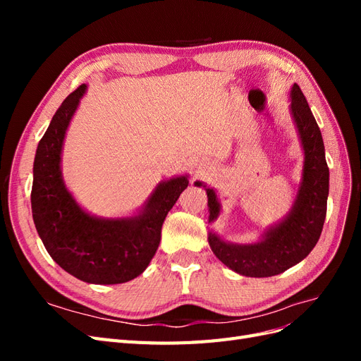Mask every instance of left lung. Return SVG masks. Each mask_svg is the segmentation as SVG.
<instances>
[{"mask_svg": "<svg viewBox=\"0 0 361 361\" xmlns=\"http://www.w3.org/2000/svg\"><path fill=\"white\" fill-rule=\"evenodd\" d=\"M290 110L297 123L304 149L302 182L290 214L276 227L269 228L256 244H227L214 233L207 241L214 255L226 267L247 277L277 276L309 256L321 236L329 199L330 173L325 161L324 141L318 123L298 84L290 90ZM195 185H202L195 182ZM209 221L220 214L215 191L206 188Z\"/></svg>", "mask_w": 361, "mask_h": 361, "instance_id": "1", "label": "left lung"}]
</instances>
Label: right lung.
Wrapping results in <instances>:
<instances>
[{
    "instance_id": "1",
    "label": "right lung",
    "mask_w": 361,
    "mask_h": 361,
    "mask_svg": "<svg viewBox=\"0 0 361 361\" xmlns=\"http://www.w3.org/2000/svg\"><path fill=\"white\" fill-rule=\"evenodd\" d=\"M84 92L82 84L63 101L39 141L32 169V220L49 256L64 271L94 285H117L147 268L161 241L162 223L188 179L159 183L143 212L133 218L102 220L84 212L64 187L60 171L64 134Z\"/></svg>"
}]
</instances>
